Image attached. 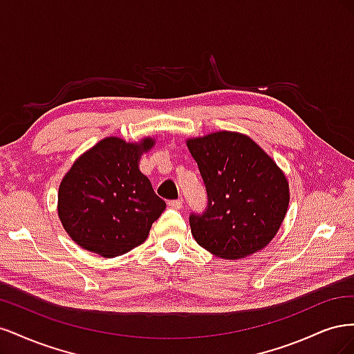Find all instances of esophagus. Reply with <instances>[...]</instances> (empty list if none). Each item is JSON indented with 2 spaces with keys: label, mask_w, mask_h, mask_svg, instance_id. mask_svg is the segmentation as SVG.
I'll use <instances>...</instances> for the list:
<instances>
[{
  "label": "esophagus",
  "mask_w": 354,
  "mask_h": 354,
  "mask_svg": "<svg viewBox=\"0 0 354 354\" xmlns=\"http://www.w3.org/2000/svg\"><path fill=\"white\" fill-rule=\"evenodd\" d=\"M168 205H169L171 208L180 209V208H181V205H183V201H181V199H174V201H169V202H168Z\"/></svg>",
  "instance_id": "obj_1"
}]
</instances>
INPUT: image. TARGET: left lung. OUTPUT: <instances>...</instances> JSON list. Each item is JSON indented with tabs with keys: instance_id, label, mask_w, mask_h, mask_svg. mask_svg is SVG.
Listing matches in <instances>:
<instances>
[{
	"instance_id": "obj_1",
	"label": "left lung",
	"mask_w": 354,
	"mask_h": 354,
	"mask_svg": "<svg viewBox=\"0 0 354 354\" xmlns=\"http://www.w3.org/2000/svg\"><path fill=\"white\" fill-rule=\"evenodd\" d=\"M208 194L205 212L192 214L195 241L224 260L266 248L289 205L283 171L251 137L217 131L186 140Z\"/></svg>"
}]
</instances>
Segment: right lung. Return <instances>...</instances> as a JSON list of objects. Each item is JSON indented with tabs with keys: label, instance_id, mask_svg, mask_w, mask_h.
<instances>
[{
	"label": "right lung",
	"instance_id": "obj_1",
	"mask_svg": "<svg viewBox=\"0 0 354 354\" xmlns=\"http://www.w3.org/2000/svg\"><path fill=\"white\" fill-rule=\"evenodd\" d=\"M153 146L152 137L137 143L106 137L75 160L62 178L59 218L82 250L113 259L146 241L152 223L167 207L138 168L142 155Z\"/></svg>",
	"mask_w": 354,
	"mask_h": 354
}]
</instances>
